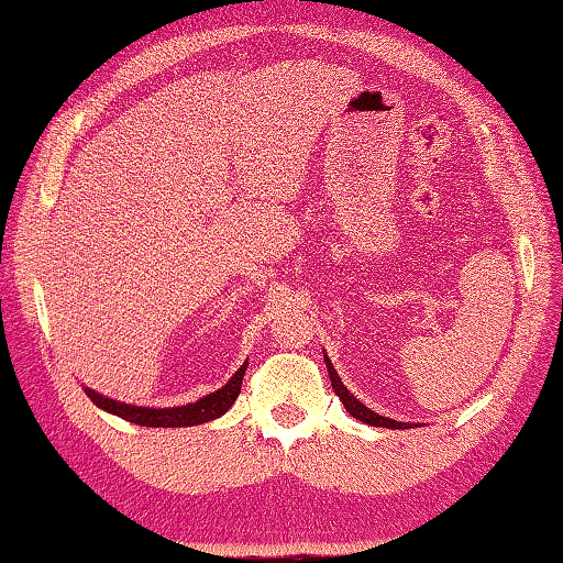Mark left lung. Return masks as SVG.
<instances>
[{
	"label": "left lung",
	"mask_w": 563,
	"mask_h": 563,
	"mask_svg": "<svg viewBox=\"0 0 563 563\" xmlns=\"http://www.w3.org/2000/svg\"><path fill=\"white\" fill-rule=\"evenodd\" d=\"M323 360H325L328 375H331V385H333V389H335V395L341 397L343 407L347 409L350 417H355L357 421H365V423H369V427H385V429H413V427H417V423H407V421L387 419V417H382V413H377V411H373L369 407H365L363 401L355 399V397H353V391H350V389L343 385L341 377H338L335 367H333V363H331V357H328V355L323 353Z\"/></svg>",
	"instance_id": "8db88e82"
}]
</instances>
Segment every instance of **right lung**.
<instances>
[{"label":"right lung","mask_w":563,"mask_h":563,"mask_svg":"<svg viewBox=\"0 0 563 563\" xmlns=\"http://www.w3.org/2000/svg\"><path fill=\"white\" fill-rule=\"evenodd\" d=\"M245 369H247V363L240 365L238 373L232 375L220 389L210 391V395L190 401V405H184V407L158 409V407L124 405V401L104 397V395H100V391H95L90 387H85V395L92 399L95 407H100L108 413H114V417H120L124 421L140 423V427H154V429L198 427V423H206V421H213V419L222 417V413L235 405L240 387H242V377H245Z\"/></svg>","instance_id":"obj_1"}]
</instances>
